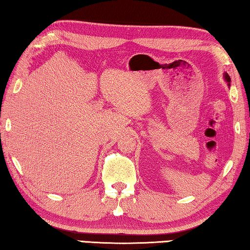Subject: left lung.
Wrapping results in <instances>:
<instances>
[{
    "label": "left lung",
    "instance_id": "left-lung-1",
    "mask_svg": "<svg viewBox=\"0 0 250 250\" xmlns=\"http://www.w3.org/2000/svg\"><path fill=\"white\" fill-rule=\"evenodd\" d=\"M224 80L226 81L227 85H229V86H230V78H229V74H227L226 72L224 73Z\"/></svg>",
    "mask_w": 250,
    "mask_h": 250
}]
</instances>
